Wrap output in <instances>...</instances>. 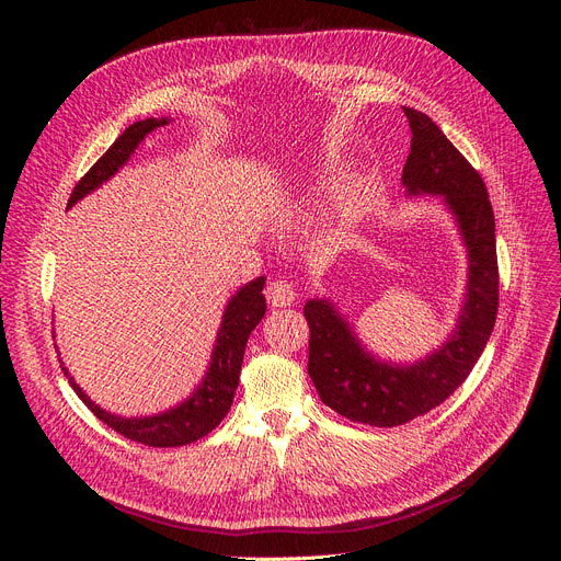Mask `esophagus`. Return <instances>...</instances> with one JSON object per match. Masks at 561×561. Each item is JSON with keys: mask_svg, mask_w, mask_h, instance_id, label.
I'll return each instance as SVG.
<instances>
[{"mask_svg": "<svg viewBox=\"0 0 561 561\" xmlns=\"http://www.w3.org/2000/svg\"><path fill=\"white\" fill-rule=\"evenodd\" d=\"M266 299L271 307H276V309L290 307V304L295 301V287L287 280H271L266 285Z\"/></svg>", "mask_w": 561, "mask_h": 561, "instance_id": "esophagus-1", "label": "esophagus"}]
</instances>
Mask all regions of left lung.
<instances>
[{"mask_svg":"<svg viewBox=\"0 0 561 561\" xmlns=\"http://www.w3.org/2000/svg\"><path fill=\"white\" fill-rule=\"evenodd\" d=\"M412 151L402 168L410 194H439L456 215L468 248V297L447 344L412 367L377 363L325 299L304 307L309 322V377L330 410L367 426L390 428L428 414L466 381L499 313L494 210L480 173L428 114L402 107Z\"/></svg>","mask_w":561,"mask_h":561,"instance_id":"left-lung-1","label":"left lung"}]
</instances>
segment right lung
I'll return each mask as SVG.
<instances>
[{
	"label": "right lung",
	"mask_w": 561,
	"mask_h": 561,
	"mask_svg": "<svg viewBox=\"0 0 561 561\" xmlns=\"http://www.w3.org/2000/svg\"><path fill=\"white\" fill-rule=\"evenodd\" d=\"M165 124L168 118H145V122H135L133 126H128L105 154L91 165V171L77 182L67 206H75L79 198H83L89 192L98 190L105 180H110L118 168L128 161V157L133 154L135 147L142 142L145 135ZM262 287L264 278H257L243 285L241 290L231 297L222 318V328H219L217 334V344L213 348L206 379L201 381V386L194 390V396L190 400H184L182 404L173 407V410L145 419H124L100 410V407L70 379L72 388L100 421L107 423V426L118 435L133 439V443H140L147 447H182L196 443L198 437L208 435L213 428H217L219 421H222L231 410L233 393L236 388H239L248 336L260 325V320L266 311Z\"/></svg>",
	"instance_id": "add662e5"
}]
</instances>
